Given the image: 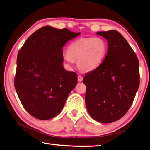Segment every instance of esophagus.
Instances as JSON below:
<instances>
[{
	"label": "esophagus",
	"mask_w": 150,
	"mask_h": 150,
	"mask_svg": "<svg viewBox=\"0 0 150 150\" xmlns=\"http://www.w3.org/2000/svg\"><path fill=\"white\" fill-rule=\"evenodd\" d=\"M82 80H83V77H82V76H80V75L78 76V81L82 82Z\"/></svg>",
	"instance_id": "1"
}]
</instances>
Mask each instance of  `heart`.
<instances>
[{"mask_svg": "<svg viewBox=\"0 0 150 150\" xmlns=\"http://www.w3.org/2000/svg\"><path fill=\"white\" fill-rule=\"evenodd\" d=\"M108 45L103 38L90 37L74 41L64 52L63 57L68 64L77 61V65L82 71H92L98 68L105 59Z\"/></svg>", "mask_w": 150, "mask_h": 150, "instance_id": "1", "label": "heart"}]
</instances>
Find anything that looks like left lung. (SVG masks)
I'll return each instance as SVG.
<instances>
[{"label": "left lung", "instance_id": "1", "mask_svg": "<svg viewBox=\"0 0 150 150\" xmlns=\"http://www.w3.org/2000/svg\"><path fill=\"white\" fill-rule=\"evenodd\" d=\"M107 39L108 53L100 66L85 74V103L97 122L122 118L133 103L140 83L139 60L127 40L116 30L98 32Z\"/></svg>", "mask_w": 150, "mask_h": 150}]
</instances>
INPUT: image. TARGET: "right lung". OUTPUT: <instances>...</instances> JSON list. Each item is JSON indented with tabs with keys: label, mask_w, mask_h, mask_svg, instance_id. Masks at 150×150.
<instances>
[{
	"label": "right lung",
	"mask_w": 150,
	"mask_h": 150,
	"mask_svg": "<svg viewBox=\"0 0 150 150\" xmlns=\"http://www.w3.org/2000/svg\"><path fill=\"white\" fill-rule=\"evenodd\" d=\"M80 34L47 25L30 36L19 51L14 86L34 118L48 120L59 114L77 84L76 73L63 67V47Z\"/></svg>",
	"instance_id": "obj_1"
}]
</instances>
